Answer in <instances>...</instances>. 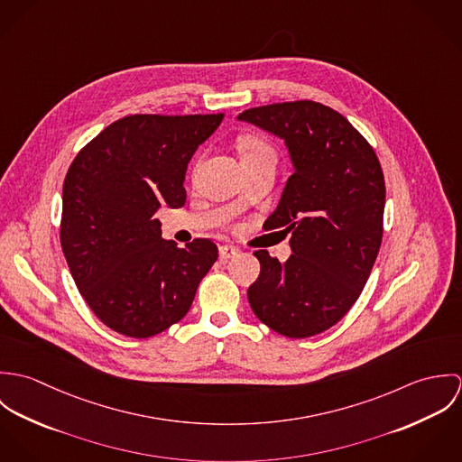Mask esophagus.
<instances>
[{"mask_svg": "<svg viewBox=\"0 0 462 462\" xmlns=\"http://www.w3.org/2000/svg\"><path fill=\"white\" fill-rule=\"evenodd\" d=\"M218 253H220V260H231V258H235L238 253H240V249H236V247H233V245H222L220 249H218Z\"/></svg>", "mask_w": 462, "mask_h": 462, "instance_id": "1", "label": "esophagus"}]
</instances>
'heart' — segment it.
I'll return each instance as SVG.
<instances>
[{"label":"heart","mask_w":462,"mask_h":462,"mask_svg":"<svg viewBox=\"0 0 462 462\" xmlns=\"http://www.w3.org/2000/svg\"><path fill=\"white\" fill-rule=\"evenodd\" d=\"M238 149L242 152V160L256 158V156H263V154H273L272 147L264 142L263 138H260L256 134H247V136L240 138Z\"/></svg>","instance_id":"heart-1"}]
</instances>
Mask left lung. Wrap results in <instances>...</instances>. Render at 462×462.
Here are the masks:
<instances>
[{"instance_id": "obj_1", "label": "left lung", "mask_w": 462, "mask_h": 462, "mask_svg": "<svg viewBox=\"0 0 462 462\" xmlns=\"http://www.w3.org/2000/svg\"><path fill=\"white\" fill-rule=\"evenodd\" d=\"M240 121L284 138L295 172L264 229L291 233L281 263L256 251L260 275L247 297L254 315L286 337L337 324L359 299L384 233L386 185L370 142L341 114L310 99L256 106Z\"/></svg>"}]
</instances>
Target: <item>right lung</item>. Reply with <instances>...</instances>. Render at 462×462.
I'll return each instance as SVG.
<instances>
[{
  "label": "right lung",
  "mask_w": 462,
  "mask_h": 462,
  "mask_svg": "<svg viewBox=\"0 0 462 462\" xmlns=\"http://www.w3.org/2000/svg\"><path fill=\"white\" fill-rule=\"evenodd\" d=\"M224 114H134L106 126L72 160L62 196L60 244L94 315L128 337H151L190 310L218 258L209 238L163 240L160 206L181 208L187 165Z\"/></svg>",
  "instance_id": "1"
}]
</instances>
